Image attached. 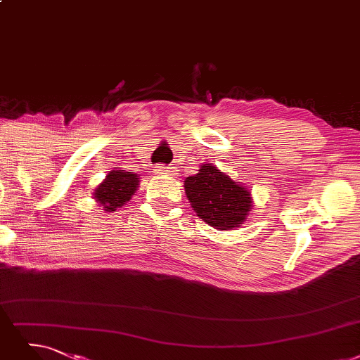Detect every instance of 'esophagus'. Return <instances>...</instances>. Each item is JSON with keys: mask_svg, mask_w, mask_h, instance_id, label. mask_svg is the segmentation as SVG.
Masks as SVG:
<instances>
[{"mask_svg": "<svg viewBox=\"0 0 360 360\" xmlns=\"http://www.w3.org/2000/svg\"><path fill=\"white\" fill-rule=\"evenodd\" d=\"M155 171L158 174H167V176H174L177 172L176 167H162V165H156Z\"/></svg>", "mask_w": 360, "mask_h": 360, "instance_id": "obj_1", "label": "esophagus"}]
</instances>
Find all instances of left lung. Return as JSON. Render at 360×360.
I'll list each match as a JSON object with an SVG mask.
<instances>
[{
	"instance_id": "obj_1",
	"label": "left lung",
	"mask_w": 360,
	"mask_h": 360,
	"mask_svg": "<svg viewBox=\"0 0 360 360\" xmlns=\"http://www.w3.org/2000/svg\"><path fill=\"white\" fill-rule=\"evenodd\" d=\"M184 191L198 217L220 230L240 227L252 207L251 192L245 186L212 164H202L198 174L186 179Z\"/></svg>"
}]
</instances>
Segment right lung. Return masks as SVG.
<instances>
[{"instance_id":"obj_1","label":"right lung","mask_w":360,"mask_h":360,"mask_svg":"<svg viewBox=\"0 0 360 360\" xmlns=\"http://www.w3.org/2000/svg\"><path fill=\"white\" fill-rule=\"evenodd\" d=\"M139 176L133 171L112 169L106 179L97 186L94 191V199L103 207L105 211L110 212L121 208L131 199L139 188Z\"/></svg>"}]
</instances>
